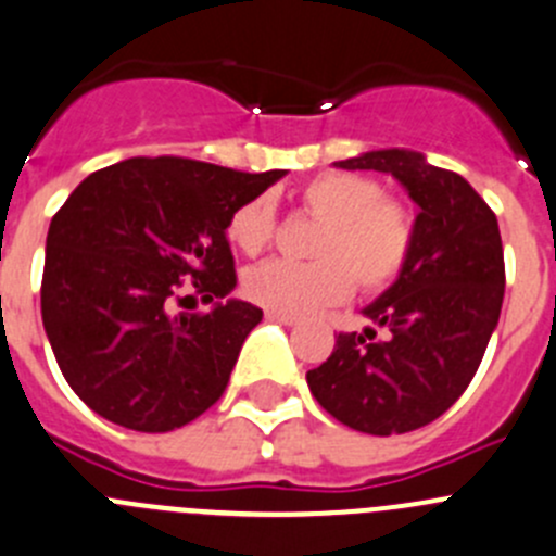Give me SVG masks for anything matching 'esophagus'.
I'll list each match as a JSON object with an SVG mask.
<instances>
[{
	"instance_id": "34e87169",
	"label": "esophagus",
	"mask_w": 556,
	"mask_h": 556,
	"mask_svg": "<svg viewBox=\"0 0 556 556\" xmlns=\"http://www.w3.org/2000/svg\"><path fill=\"white\" fill-rule=\"evenodd\" d=\"M266 320H271V324H282V326H295V324H299V318H293V315L274 313V309H268Z\"/></svg>"
}]
</instances>
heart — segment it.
Wrapping results in <instances>:
<instances>
[{
    "instance_id": "1",
    "label": "heart",
    "mask_w": 556,
    "mask_h": 556,
    "mask_svg": "<svg viewBox=\"0 0 556 556\" xmlns=\"http://www.w3.org/2000/svg\"><path fill=\"white\" fill-rule=\"evenodd\" d=\"M302 205L324 222L313 263L268 261L249 268V302L282 315H309L345 302L356 282L367 293L395 285L412 261L414 216L378 180L354 173H324L302 189ZM277 236V202L261 194L243 202L227 225V238L243 254L266 252Z\"/></svg>"
}]
</instances>
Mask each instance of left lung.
I'll return each mask as SVG.
<instances>
[{"label":"left lung","instance_id":"obj_1","mask_svg":"<svg viewBox=\"0 0 556 556\" xmlns=\"http://www.w3.org/2000/svg\"><path fill=\"white\" fill-rule=\"evenodd\" d=\"M401 180L419 205L412 261L365 315L383 326L340 334L307 372L309 392L334 419L372 435L408 433L442 417L469 387L500 324L505 254L496 216L458 173L417 150H370L334 161Z\"/></svg>","mask_w":556,"mask_h":556}]
</instances>
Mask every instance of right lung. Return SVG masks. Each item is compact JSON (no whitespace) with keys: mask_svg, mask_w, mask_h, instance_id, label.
Here are the masks:
<instances>
[{"mask_svg":"<svg viewBox=\"0 0 556 556\" xmlns=\"http://www.w3.org/2000/svg\"><path fill=\"white\" fill-rule=\"evenodd\" d=\"M285 169L117 161L81 180L51 219L40 313L62 376L103 419L139 433L184 428L227 389L263 309L236 288L227 225ZM184 281L211 314H173Z\"/></svg>","mask_w":556,"mask_h":556,"instance_id":"1","label":"right lung"}]
</instances>
